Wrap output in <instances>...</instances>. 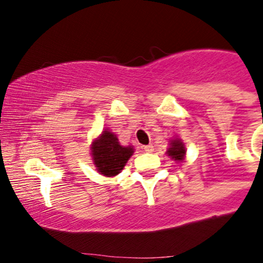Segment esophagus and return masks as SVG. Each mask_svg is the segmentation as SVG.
<instances>
[{
	"label": "esophagus",
	"instance_id": "obj_1",
	"mask_svg": "<svg viewBox=\"0 0 263 263\" xmlns=\"http://www.w3.org/2000/svg\"><path fill=\"white\" fill-rule=\"evenodd\" d=\"M142 150H144L145 153H153L154 146L153 145H146V146H142Z\"/></svg>",
	"mask_w": 263,
	"mask_h": 263
}]
</instances>
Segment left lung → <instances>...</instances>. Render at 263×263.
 Wrapping results in <instances>:
<instances>
[{
    "mask_svg": "<svg viewBox=\"0 0 263 263\" xmlns=\"http://www.w3.org/2000/svg\"><path fill=\"white\" fill-rule=\"evenodd\" d=\"M185 153H187V150H185V146L184 144H183L182 139L174 137V139H172L171 141H169V147L168 150H166V154H168V156H171V159H173L174 161H177V163L184 161Z\"/></svg>",
    "mask_w": 263,
    "mask_h": 263,
    "instance_id": "obj_1",
    "label": "left lung"
}]
</instances>
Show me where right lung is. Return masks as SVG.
<instances>
[{"label": "right lung", "instance_id": "add662e5", "mask_svg": "<svg viewBox=\"0 0 263 263\" xmlns=\"http://www.w3.org/2000/svg\"><path fill=\"white\" fill-rule=\"evenodd\" d=\"M90 150L95 169L104 177H115L121 173L135 153L134 146L121 145L117 135L108 128L103 129L102 134L92 140Z\"/></svg>", "mask_w": 263, "mask_h": 263}]
</instances>
